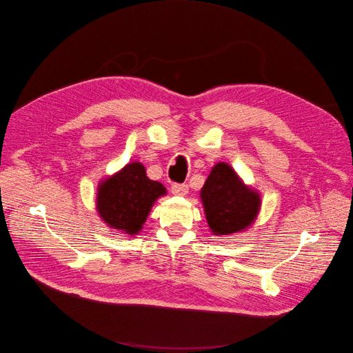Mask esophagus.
Returning <instances> with one entry per match:
<instances>
[{"instance_id": "obj_1", "label": "esophagus", "mask_w": 353, "mask_h": 353, "mask_svg": "<svg viewBox=\"0 0 353 353\" xmlns=\"http://www.w3.org/2000/svg\"><path fill=\"white\" fill-rule=\"evenodd\" d=\"M170 191H172V194H175V196H187L188 185L187 184H172Z\"/></svg>"}]
</instances>
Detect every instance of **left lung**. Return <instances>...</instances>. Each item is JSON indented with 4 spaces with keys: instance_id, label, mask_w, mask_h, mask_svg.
I'll return each instance as SVG.
<instances>
[{
    "instance_id": "left-lung-1",
    "label": "left lung",
    "mask_w": 353,
    "mask_h": 353,
    "mask_svg": "<svg viewBox=\"0 0 353 353\" xmlns=\"http://www.w3.org/2000/svg\"><path fill=\"white\" fill-rule=\"evenodd\" d=\"M200 197L209 228L215 236H228L250 227L261 209L259 194L223 162L212 168Z\"/></svg>"
}]
</instances>
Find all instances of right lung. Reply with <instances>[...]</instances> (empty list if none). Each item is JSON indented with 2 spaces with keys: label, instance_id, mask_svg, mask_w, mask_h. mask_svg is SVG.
Returning a JSON list of instances; mask_svg holds the SVG:
<instances>
[{
  "label": "right lung",
  "instance_id": "right-lung-1",
  "mask_svg": "<svg viewBox=\"0 0 353 353\" xmlns=\"http://www.w3.org/2000/svg\"><path fill=\"white\" fill-rule=\"evenodd\" d=\"M165 194L166 188L148 178L141 163L132 162L101 181L97 210L113 231L135 236L143 228L153 203Z\"/></svg>",
  "mask_w": 353,
  "mask_h": 353
}]
</instances>
